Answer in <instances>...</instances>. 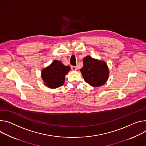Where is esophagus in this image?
Returning a JSON list of instances; mask_svg holds the SVG:
<instances>
[{
    "label": "esophagus",
    "mask_w": 146,
    "mask_h": 146,
    "mask_svg": "<svg viewBox=\"0 0 146 146\" xmlns=\"http://www.w3.org/2000/svg\"><path fill=\"white\" fill-rule=\"evenodd\" d=\"M71 69H72V70H74V71L77 70V67H76V66H71Z\"/></svg>",
    "instance_id": "obj_1"
}]
</instances>
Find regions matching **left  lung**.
Instances as JSON below:
<instances>
[{
  "instance_id": "left-lung-1",
  "label": "left lung",
  "mask_w": 146,
  "mask_h": 146,
  "mask_svg": "<svg viewBox=\"0 0 146 146\" xmlns=\"http://www.w3.org/2000/svg\"><path fill=\"white\" fill-rule=\"evenodd\" d=\"M80 71L85 82L93 87L104 84L109 76L107 63L93 59L90 56L83 59V67Z\"/></svg>"
}]
</instances>
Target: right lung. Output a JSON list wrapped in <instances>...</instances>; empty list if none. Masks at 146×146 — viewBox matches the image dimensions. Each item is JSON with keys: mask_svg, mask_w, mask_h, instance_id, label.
Returning <instances> with one entry per match:
<instances>
[{"mask_svg": "<svg viewBox=\"0 0 146 146\" xmlns=\"http://www.w3.org/2000/svg\"><path fill=\"white\" fill-rule=\"evenodd\" d=\"M70 70L69 66H64L60 61L55 60L42 70V78L49 88H55L63 85L66 74Z\"/></svg>", "mask_w": 146, "mask_h": 146, "instance_id": "right-lung-1", "label": "right lung"}]
</instances>
